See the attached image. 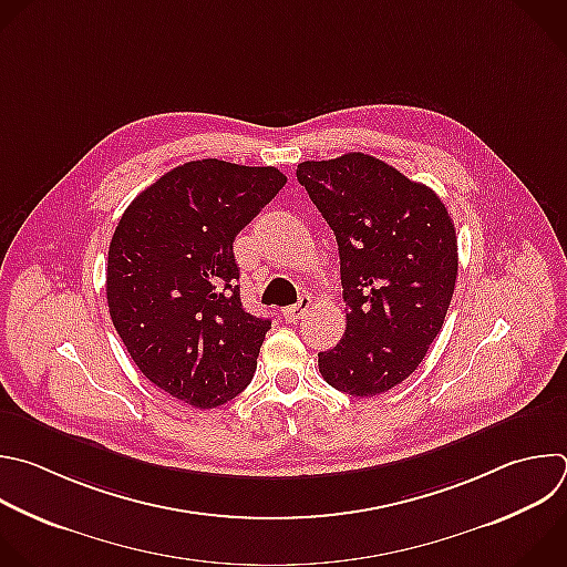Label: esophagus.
I'll list each match as a JSON object with an SVG mask.
<instances>
[{"label": "esophagus", "mask_w": 567, "mask_h": 567, "mask_svg": "<svg viewBox=\"0 0 567 567\" xmlns=\"http://www.w3.org/2000/svg\"><path fill=\"white\" fill-rule=\"evenodd\" d=\"M309 307H311V298H309V296H302L296 305L282 309V318H285L287 322H298V320L307 313Z\"/></svg>", "instance_id": "obj_1"}]
</instances>
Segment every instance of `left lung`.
Segmentation results:
<instances>
[{"mask_svg": "<svg viewBox=\"0 0 567 567\" xmlns=\"http://www.w3.org/2000/svg\"><path fill=\"white\" fill-rule=\"evenodd\" d=\"M296 177L336 236L349 309L344 336L318 353V369L349 396L385 394L443 327L458 274L454 223L430 186L373 155L307 159Z\"/></svg>", "mask_w": 567, "mask_h": 567, "instance_id": "left-lung-1", "label": "left lung"}]
</instances>
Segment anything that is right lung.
Returning a JSON list of instances; mask_svg holds the SVG:
<instances>
[{"instance_id":"1","label":"right lung","mask_w":567,"mask_h":567,"mask_svg":"<svg viewBox=\"0 0 567 567\" xmlns=\"http://www.w3.org/2000/svg\"><path fill=\"white\" fill-rule=\"evenodd\" d=\"M276 166L194 159L128 205L109 245V313L146 379L214 410L254 379L271 320L240 302L236 236L285 186Z\"/></svg>"}]
</instances>
